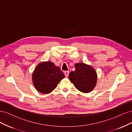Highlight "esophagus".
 <instances>
[{
	"label": "esophagus",
	"mask_w": 132,
	"mask_h": 132,
	"mask_svg": "<svg viewBox=\"0 0 132 132\" xmlns=\"http://www.w3.org/2000/svg\"><path fill=\"white\" fill-rule=\"evenodd\" d=\"M69 71H64V75L65 76V77H68V75H69Z\"/></svg>",
	"instance_id": "esophagus-1"
}]
</instances>
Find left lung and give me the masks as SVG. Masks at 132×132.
Wrapping results in <instances>:
<instances>
[{"instance_id": "8db88e82", "label": "left lung", "mask_w": 132, "mask_h": 132, "mask_svg": "<svg viewBox=\"0 0 132 132\" xmlns=\"http://www.w3.org/2000/svg\"><path fill=\"white\" fill-rule=\"evenodd\" d=\"M75 70L69 74L70 81L79 91L89 93L93 91L97 83V75L94 68L84 63L75 64Z\"/></svg>"}]
</instances>
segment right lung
<instances>
[{
    "label": "right lung",
    "instance_id": "right-lung-1",
    "mask_svg": "<svg viewBox=\"0 0 132 132\" xmlns=\"http://www.w3.org/2000/svg\"><path fill=\"white\" fill-rule=\"evenodd\" d=\"M64 78V74L59 67L50 61L39 63L32 75V80L36 89L45 94L51 93Z\"/></svg>",
    "mask_w": 132,
    "mask_h": 132
}]
</instances>
